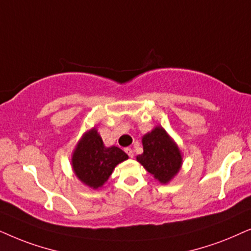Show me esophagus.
Listing matches in <instances>:
<instances>
[{"label": "esophagus", "instance_id": "34e87169", "mask_svg": "<svg viewBox=\"0 0 251 251\" xmlns=\"http://www.w3.org/2000/svg\"><path fill=\"white\" fill-rule=\"evenodd\" d=\"M125 152L127 153V155L133 158V156H134V151H133L132 148H125Z\"/></svg>", "mask_w": 251, "mask_h": 251}]
</instances>
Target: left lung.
I'll use <instances>...</instances> for the list:
<instances>
[{"mask_svg":"<svg viewBox=\"0 0 251 251\" xmlns=\"http://www.w3.org/2000/svg\"><path fill=\"white\" fill-rule=\"evenodd\" d=\"M142 146L143 152L136 156V160L157 181L169 183L182 166L181 150L175 140L158 125L142 136Z\"/></svg>","mask_w":251,"mask_h":251,"instance_id":"1","label":"left lung"}]
</instances>
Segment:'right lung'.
I'll return each mask as SVG.
<instances>
[{
	"label": "right lung",
	"mask_w": 251,
	"mask_h": 251,
	"mask_svg": "<svg viewBox=\"0 0 251 251\" xmlns=\"http://www.w3.org/2000/svg\"><path fill=\"white\" fill-rule=\"evenodd\" d=\"M128 156L116 146L105 147L98 129L85 132L71 156L75 176L89 188L99 189L108 181L113 170Z\"/></svg>",
	"instance_id": "right-lung-1"
}]
</instances>
